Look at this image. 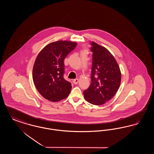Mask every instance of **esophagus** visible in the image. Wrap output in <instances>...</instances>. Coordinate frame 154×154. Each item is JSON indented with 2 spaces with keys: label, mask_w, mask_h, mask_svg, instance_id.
I'll use <instances>...</instances> for the list:
<instances>
[{
  "label": "esophagus",
  "mask_w": 154,
  "mask_h": 154,
  "mask_svg": "<svg viewBox=\"0 0 154 154\" xmlns=\"http://www.w3.org/2000/svg\"><path fill=\"white\" fill-rule=\"evenodd\" d=\"M79 81V80L78 79H74L73 80V84H77Z\"/></svg>",
  "instance_id": "obj_1"
}]
</instances>
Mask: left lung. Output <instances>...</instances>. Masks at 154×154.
Wrapping results in <instances>:
<instances>
[{
    "instance_id": "left-lung-1",
    "label": "left lung",
    "mask_w": 154,
    "mask_h": 154,
    "mask_svg": "<svg viewBox=\"0 0 154 154\" xmlns=\"http://www.w3.org/2000/svg\"><path fill=\"white\" fill-rule=\"evenodd\" d=\"M92 52L91 82L84 91L85 100L94 105H102L110 100L120 86L121 74L112 55L105 47L90 43Z\"/></svg>"
}]
</instances>
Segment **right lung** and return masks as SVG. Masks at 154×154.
<instances>
[{"instance_id": "add662e5", "label": "right lung", "mask_w": 154, "mask_h": 154, "mask_svg": "<svg viewBox=\"0 0 154 154\" xmlns=\"http://www.w3.org/2000/svg\"><path fill=\"white\" fill-rule=\"evenodd\" d=\"M77 43L57 41L47 45L37 55L33 67V80L45 99L58 102L70 93L72 84L64 79V59Z\"/></svg>"}]
</instances>
